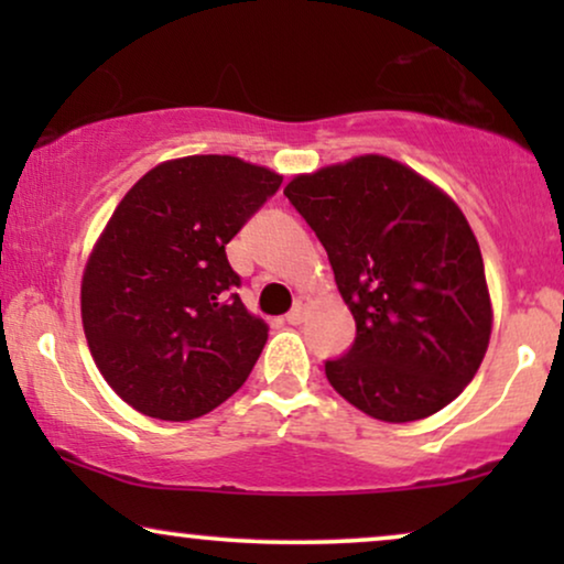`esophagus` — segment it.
<instances>
[{
    "label": "esophagus",
    "mask_w": 564,
    "mask_h": 564,
    "mask_svg": "<svg viewBox=\"0 0 564 564\" xmlns=\"http://www.w3.org/2000/svg\"><path fill=\"white\" fill-rule=\"evenodd\" d=\"M307 307H311V297H297L295 307H292V311L288 313V323H292V326L303 323L305 315H307Z\"/></svg>",
    "instance_id": "esophagus-1"
}]
</instances>
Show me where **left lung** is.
I'll use <instances>...</instances> for the list:
<instances>
[{
	"mask_svg": "<svg viewBox=\"0 0 564 564\" xmlns=\"http://www.w3.org/2000/svg\"><path fill=\"white\" fill-rule=\"evenodd\" d=\"M284 195L326 249L357 323L349 354L326 361L334 390L384 423L449 405L492 330L480 243L459 205L380 153L292 176Z\"/></svg>",
	"mask_w": 564,
	"mask_h": 564,
	"instance_id": "obj_1",
	"label": "left lung"
}]
</instances>
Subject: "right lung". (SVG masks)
Listing matches in <instances>:
<instances>
[{
	"label": "right lung",
	"instance_id": "1",
	"mask_svg": "<svg viewBox=\"0 0 564 564\" xmlns=\"http://www.w3.org/2000/svg\"><path fill=\"white\" fill-rule=\"evenodd\" d=\"M280 184L238 156H182L115 207L82 274V326L107 384L138 413L199 419L251 375L269 326L234 292L226 243Z\"/></svg>",
	"mask_w": 564,
	"mask_h": 564
}]
</instances>
